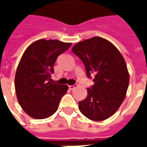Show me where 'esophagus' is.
<instances>
[{"mask_svg":"<svg viewBox=\"0 0 147 147\" xmlns=\"http://www.w3.org/2000/svg\"><path fill=\"white\" fill-rule=\"evenodd\" d=\"M68 88H69V90H73L75 88H76V86L75 85H71V86H68Z\"/></svg>","mask_w":147,"mask_h":147,"instance_id":"esophagus-1","label":"esophagus"}]
</instances>
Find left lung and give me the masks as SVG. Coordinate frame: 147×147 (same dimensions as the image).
<instances>
[{"label":"left lung","mask_w":147,"mask_h":147,"mask_svg":"<svg viewBox=\"0 0 147 147\" xmlns=\"http://www.w3.org/2000/svg\"><path fill=\"white\" fill-rule=\"evenodd\" d=\"M71 51L85 65L87 77L94 76V84L79 102L80 112L94 121L112 117L126 97L129 73L123 56L115 45L101 37L76 43Z\"/></svg>","instance_id":"obj_1"}]
</instances>
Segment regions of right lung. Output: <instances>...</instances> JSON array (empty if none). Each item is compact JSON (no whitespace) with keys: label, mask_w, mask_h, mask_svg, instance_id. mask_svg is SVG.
<instances>
[{"label":"right lung","mask_w":147,"mask_h":147,"mask_svg":"<svg viewBox=\"0 0 147 147\" xmlns=\"http://www.w3.org/2000/svg\"><path fill=\"white\" fill-rule=\"evenodd\" d=\"M71 43L39 39L31 43L21 57L15 76L18 102L24 112L34 119H45L57 110L68 86L52 83L53 65L59 55Z\"/></svg>","instance_id":"add662e5"}]
</instances>
